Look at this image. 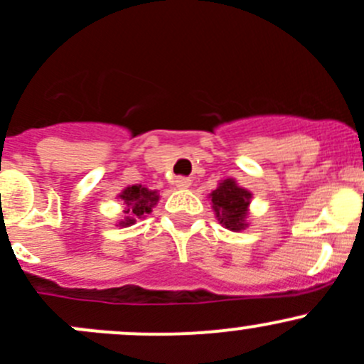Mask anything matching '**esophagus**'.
Masks as SVG:
<instances>
[{"instance_id":"34e87169","label":"esophagus","mask_w":364,"mask_h":364,"mask_svg":"<svg viewBox=\"0 0 364 364\" xmlns=\"http://www.w3.org/2000/svg\"><path fill=\"white\" fill-rule=\"evenodd\" d=\"M175 186H177L178 189H186V187L191 186V178L177 177V178H175Z\"/></svg>"}]
</instances>
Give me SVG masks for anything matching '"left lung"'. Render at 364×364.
Returning <instances> with one entry per match:
<instances>
[{
    "instance_id": "obj_1",
    "label": "left lung",
    "mask_w": 364,
    "mask_h": 364,
    "mask_svg": "<svg viewBox=\"0 0 364 364\" xmlns=\"http://www.w3.org/2000/svg\"><path fill=\"white\" fill-rule=\"evenodd\" d=\"M212 205L218 214L219 223L232 232L246 228L247 205H250L251 193L237 186L232 178H226L219 183V187L210 193Z\"/></svg>"
}]
</instances>
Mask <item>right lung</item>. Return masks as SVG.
I'll return each instance as SVG.
<instances>
[{
  "label": "right lung",
  "instance_id": "right-lung-1",
  "mask_svg": "<svg viewBox=\"0 0 364 364\" xmlns=\"http://www.w3.org/2000/svg\"><path fill=\"white\" fill-rule=\"evenodd\" d=\"M120 198L124 200V203L127 205V210L125 214L127 219L122 221V226L132 225L136 221L134 218H141V215L150 214L152 212V207L157 203L159 196H157L156 191H150L143 186H131L120 194Z\"/></svg>",
  "mask_w": 364,
  "mask_h": 364
}]
</instances>
